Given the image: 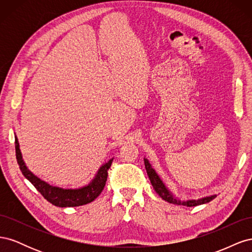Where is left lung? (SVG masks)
Here are the masks:
<instances>
[{"instance_id":"8db88e82","label":"left lung","mask_w":252,"mask_h":252,"mask_svg":"<svg viewBox=\"0 0 252 252\" xmlns=\"http://www.w3.org/2000/svg\"><path fill=\"white\" fill-rule=\"evenodd\" d=\"M144 163H145V168H146L149 180L151 182V185L154 186L156 192L166 202L174 204V205H182V206H187V207H193V206L209 203L217 196V194H213V195L204 196L202 199H197V200L182 201L179 199V197L175 196L168 189V187L165 185V183L162 181L161 178H159V175L157 173V171L152 168L151 164L149 163V161L146 158H144Z\"/></svg>"}]
</instances>
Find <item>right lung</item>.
Masks as SVG:
<instances>
[{
	"label": "right lung",
	"mask_w": 252,
	"mask_h": 252,
	"mask_svg": "<svg viewBox=\"0 0 252 252\" xmlns=\"http://www.w3.org/2000/svg\"><path fill=\"white\" fill-rule=\"evenodd\" d=\"M14 140H16L17 161L23 175L52 205L58 206V207H77V206H82L94 201L103 191L106 181H107V171L110 168L113 158L98 168L94 178L87 185L80 188H62L48 184L47 182L37 178L28 169L24 159H23L17 135H14Z\"/></svg>",
	"instance_id": "right-lung-1"
}]
</instances>
